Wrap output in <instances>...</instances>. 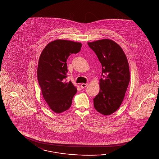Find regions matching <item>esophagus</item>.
<instances>
[{
	"label": "esophagus",
	"mask_w": 159,
	"mask_h": 159,
	"mask_svg": "<svg viewBox=\"0 0 159 159\" xmlns=\"http://www.w3.org/2000/svg\"><path fill=\"white\" fill-rule=\"evenodd\" d=\"M88 85V83H82L80 85V87L82 88H86Z\"/></svg>",
	"instance_id": "1"
}]
</instances>
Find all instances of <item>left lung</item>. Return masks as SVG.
Returning a JSON list of instances; mask_svg holds the SVG:
<instances>
[{
  "label": "left lung",
  "mask_w": 159,
  "mask_h": 159,
  "mask_svg": "<svg viewBox=\"0 0 159 159\" xmlns=\"http://www.w3.org/2000/svg\"><path fill=\"white\" fill-rule=\"evenodd\" d=\"M102 66L99 92L93 99V105L99 113L109 116L118 110L125 97L130 81L126 56L113 40L106 39L88 42Z\"/></svg>",
  "instance_id": "left-lung-1"
}]
</instances>
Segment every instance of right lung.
I'll return each instance as SVG.
<instances>
[{
	"label": "right lung",
	"mask_w": 159,
	"mask_h": 159,
	"mask_svg": "<svg viewBox=\"0 0 159 159\" xmlns=\"http://www.w3.org/2000/svg\"><path fill=\"white\" fill-rule=\"evenodd\" d=\"M82 43L66 40H55L49 43L40 55L38 80L42 95L49 107L61 113L71 106L77 88L71 81L67 82V60L72 53H78Z\"/></svg>",
	"instance_id": "right-lung-1"
}]
</instances>
